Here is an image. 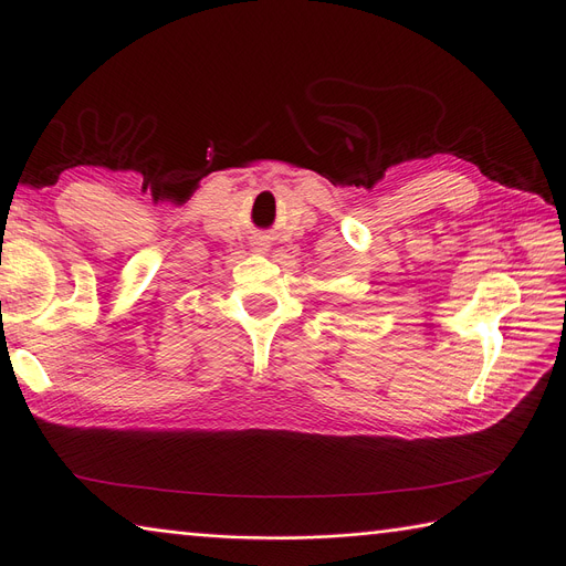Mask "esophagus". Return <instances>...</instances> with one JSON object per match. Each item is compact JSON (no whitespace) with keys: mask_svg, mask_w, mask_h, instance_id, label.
Instances as JSON below:
<instances>
[{"mask_svg":"<svg viewBox=\"0 0 566 566\" xmlns=\"http://www.w3.org/2000/svg\"><path fill=\"white\" fill-rule=\"evenodd\" d=\"M266 248H269L266 243H256V245H254V250H256V252H264Z\"/></svg>","mask_w":566,"mask_h":566,"instance_id":"34e87169","label":"esophagus"}]
</instances>
